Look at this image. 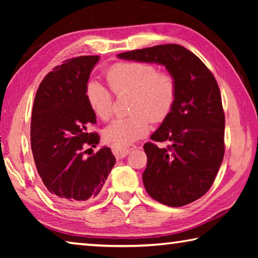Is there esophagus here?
<instances>
[{"label":"esophagus","mask_w":258,"mask_h":258,"mask_svg":"<svg viewBox=\"0 0 258 258\" xmlns=\"http://www.w3.org/2000/svg\"><path fill=\"white\" fill-rule=\"evenodd\" d=\"M137 149V146L135 145H127V146H113L112 147V152L117 158H124V157L127 156L131 151Z\"/></svg>","instance_id":"esophagus-1"}]
</instances>
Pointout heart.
Instances as JSON below:
<instances>
[{
  "instance_id": "b5f03b06",
  "label": "heart",
  "mask_w": 258,
  "mask_h": 258,
  "mask_svg": "<svg viewBox=\"0 0 258 258\" xmlns=\"http://www.w3.org/2000/svg\"><path fill=\"white\" fill-rule=\"evenodd\" d=\"M109 85L116 94H133L131 112L120 117L104 130L103 137L113 146H127L147 135L150 123L163 121L173 110L177 97V83L171 73H159L146 62H124L113 66L107 74ZM86 98L99 118L112 115L113 98L107 86L99 82L89 83Z\"/></svg>"
}]
</instances>
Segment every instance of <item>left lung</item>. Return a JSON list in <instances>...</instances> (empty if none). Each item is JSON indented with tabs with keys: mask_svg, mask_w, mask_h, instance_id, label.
<instances>
[{
	"mask_svg": "<svg viewBox=\"0 0 258 258\" xmlns=\"http://www.w3.org/2000/svg\"><path fill=\"white\" fill-rule=\"evenodd\" d=\"M118 58L165 66L175 77L173 110L150 139L167 148L143 146L148 160L142 180L157 202L181 207L206 194L224 157L225 118L221 92L211 71L197 55L177 44L119 53Z\"/></svg>",
	"mask_w": 258,
	"mask_h": 258,
	"instance_id": "obj_1",
	"label": "left lung"
}]
</instances>
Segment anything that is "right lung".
<instances>
[{
	"label": "right lung",
	"mask_w": 258,
	"mask_h": 258,
	"mask_svg": "<svg viewBox=\"0 0 258 258\" xmlns=\"http://www.w3.org/2000/svg\"><path fill=\"white\" fill-rule=\"evenodd\" d=\"M99 55L77 56L64 61L44 77L35 95L30 145L47 192L67 206H82L98 197L116 163L110 148L83 155L87 146L100 141L89 133L97 116L86 98L87 82Z\"/></svg>",
	"instance_id": "obj_1"
}]
</instances>
